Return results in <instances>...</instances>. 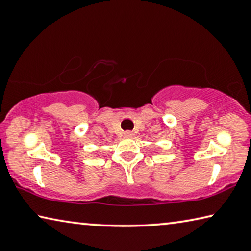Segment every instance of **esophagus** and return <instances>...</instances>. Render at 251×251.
<instances>
[{
	"mask_svg": "<svg viewBox=\"0 0 251 251\" xmlns=\"http://www.w3.org/2000/svg\"><path fill=\"white\" fill-rule=\"evenodd\" d=\"M134 133H133V131H125V133H124V136H125V137H127V138H131V137H134Z\"/></svg>",
	"mask_w": 251,
	"mask_h": 251,
	"instance_id": "34e87169",
	"label": "esophagus"
}]
</instances>
